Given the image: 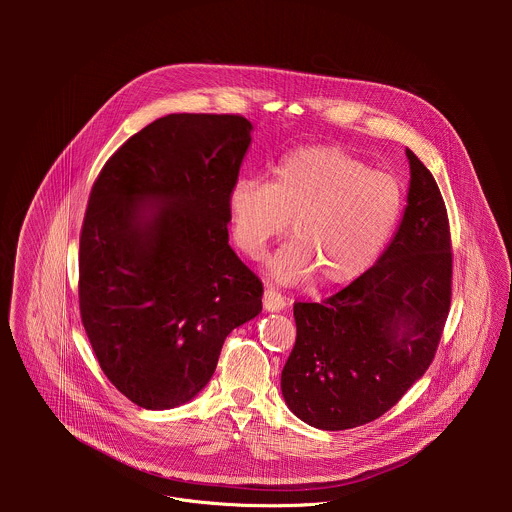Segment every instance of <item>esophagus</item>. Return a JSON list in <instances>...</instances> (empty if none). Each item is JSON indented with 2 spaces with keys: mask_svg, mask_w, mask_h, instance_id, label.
Here are the masks:
<instances>
[{
  "mask_svg": "<svg viewBox=\"0 0 512 512\" xmlns=\"http://www.w3.org/2000/svg\"><path fill=\"white\" fill-rule=\"evenodd\" d=\"M283 306H285V300L281 298V294H277V291L271 289V287H265V291H263V310L265 312H279V310H283Z\"/></svg>",
  "mask_w": 512,
  "mask_h": 512,
  "instance_id": "esophagus-1",
  "label": "esophagus"
}]
</instances>
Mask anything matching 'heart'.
I'll return each mask as SVG.
<instances>
[{
	"mask_svg": "<svg viewBox=\"0 0 512 512\" xmlns=\"http://www.w3.org/2000/svg\"><path fill=\"white\" fill-rule=\"evenodd\" d=\"M231 237L251 261L283 235L289 241L267 261L281 285L320 279L342 287L371 269L395 231L403 210L399 182L336 145L289 152L273 180L239 178L227 196Z\"/></svg>",
	"mask_w": 512,
	"mask_h": 512,
	"instance_id": "1",
	"label": "heart"
}]
</instances>
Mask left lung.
Wrapping results in <instances>:
<instances>
[{
  "instance_id": "1",
  "label": "left lung",
  "mask_w": 512,
  "mask_h": 512,
  "mask_svg": "<svg viewBox=\"0 0 512 512\" xmlns=\"http://www.w3.org/2000/svg\"><path fill=\"white\" fill-rule=\"evenodd\" d=\"M409 160L407 206L377 263L322 304H294L298 338L281 371L296 417L340 431L375 421L415 385L440 344L452 300V243L431 172Z\"/></svg>"
}]
</instances>
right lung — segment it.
Wrapping results in <instances>:
<instances>
[{"instance_id": "1", "label": "right lung", "mask_w": 512, "mask_h": 512, "mask_svg": "<svg viewBox=\"0 0 512 512\" xmlns=\"http://www.w3.org/2000/svg\"><path fill=\"white\" fill-rule=\"evenodd\" d=\"M251 131L241 115L160 117L93 184L79 249L81 318L107 379L143 409L194 399L225 338L261 312L263 285L227 231V196Z\"/></svg>"}]
</instances>
